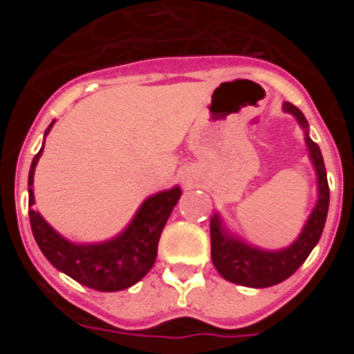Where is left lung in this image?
Instances as JSON below:
<instances>
[{"label":"left lung","mask_w":354,"mask_h":354,"mask_svg":"<svg viewBox=\"0 0 354 354\" xmlns=\"http://www.w3.org/2000/svg\"><path fill=\"white\" fill-rule=\"evenodd\" d=\"M282 109L298 120L299 127L305 133L308 158L317 175V202L306 223L303 225L299 236L292 245L286 248L264 250L261 246L250 245L245 239L230 232L218 212L211 218L212 264L225 280L237 286L253 287V289H262V287H271L283 282L306 261L323 234L328 205H330V187H328L323 154L317 143L312 142L308 136V122L305 115L290 102H283Z\"/></svg>","instance_id":"8db88e82"}]
</instances>
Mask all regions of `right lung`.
<instances>
[{
    "instance_id": "1",
    "label": "right lung",
    "mask_w": 354,
    "mask_h": 354,
    "mask_svg": "<svg viewBox=\"0 0 354 354\" xmlns=\"http://www.w3.org/2000/svg\"><path fill=\"white\" fill-rule=\"evenodd\" d=\"M53 126L55 120L46 129L44 138ZM42 150L44 143L39 154L31 161L28 175L30 207L35 204L33 175ZM180 195L183 192L179 186L150 195L143 200L133 220L118 236L101 243H72L56 232L35 209H30L31 232L39 248L56 270L74 278L84 287L102 292H115L140 282L154 266L159 237Z\"/></svg>"
}]
</instances>
